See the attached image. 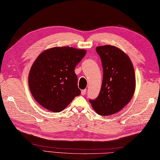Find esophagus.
I'll list each match as a JSON object with an SVG mask.
<instances>
[{"label":"esophagus","mask_w":160,"mask_h":160,"mask_svg":"<svg viewBox=\"0 0 160 160\" xmlns=\"http://www.w3.org/2000/svg\"><path fill=\"white\" fill-rule=\"evenodd\" d=\"M86 93H87V89H84L81 91V94H82V96H84V95L86 94Z\"/></svg>","instance_id":"34e87169"}]
</instances>
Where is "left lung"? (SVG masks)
I'll return each mask as SVG.
<instances>
[{
    "label": "left lung",
    "instance_id": "obj_1",
    "mask_svg": "<svg viewBox=\"0 0 160 160\" xmlns=\"http://www.w3.org/2000/svg\"><path fill=\"white\" fill-rule=\"evenodd\" d=\"M103 68V80L99 96L89 100L100 115H110L122 110L132 99L135 90L133 65L123 51L112 45L96 47Z\"/></svg>",
    "mask_w": 160,
    "mask_h": 160
}]
</instances>
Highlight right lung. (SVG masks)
Here are the masks:
<instances>
[{"mask_svg":"<svg viewBox=\"0 0 160 160\" xmlns=\"http://www.w3.org/2000/svg\"><path fill=\"white\" fill-rule=\"evenodd\" d=\"M87 51L70 47H56L44 51L30 69L29 89L39 104L52 112L64 110L80 95L75 67Z\"/></svg>","mask_w":160,"mask_h":160,"instance_id":"add662e5","label":"right lung"}]
</instances>
